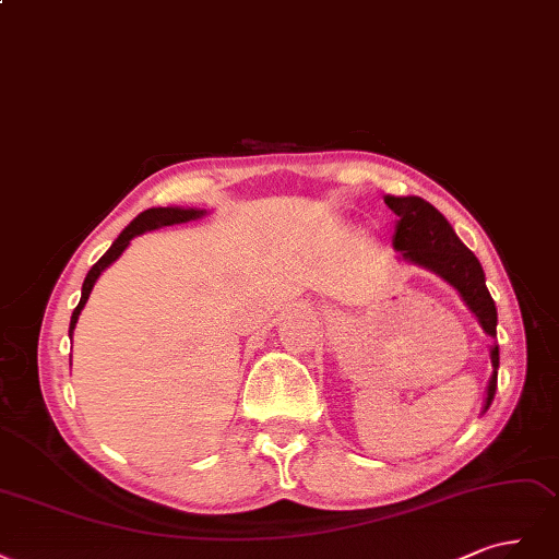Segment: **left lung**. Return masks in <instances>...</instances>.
<instances>
[{
	"mask_svg": "<svg viewBox=\"0 0 559 559\" xmlns=\"http://www.w3.org/2000/svg\"><path fill=\"white\" fill-rule=\"evenodd\" d=\"M385 204L400 215L394 227L392 246L418 266L439 274L443 281L455 287L464 304L478 318L483 332L497 336V306L490 297L485 274L478 258L466 248L455 229L443 215L420 197H385ZM492 378L485 397V411L490 408L497 392V369H499V346L490 350Z\"/></svg>",
	"mask_w": 559,
	"mask_h": 559,
	"instance_id": "8db88e82",
	"label": "left lung"
}]
</instances>
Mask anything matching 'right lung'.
<instances>
[{
  "label": "right lung",
  "instance_id": "1",
  "mask_svg": "<svg viewBox=\"0 0 559 559\" xmlns=\"http://www.w3.org/2000/svg\"><path fill=\"white\" fill-rule=\"evenodd\" d=\"M204 213H206V211H197V209H178V206H167V209H148V211L139 213L136 218L120 231V237L111 243V248L106 250V253H104V255L93 264V269H90V272H87V276H85V281H83L81 301H79V306L74 309V313H71L69 336L74 334V328H76V322H79V316H81V311H83V306H85V301H87L90 293H93V287H95L97 278L102 276V272H104L106 266L114 264V262L122 255V250L130 246V241H132L134 237H139V234L148 231V229H157V227H167V225H178V223L197 221V218H202Z\"/></svg>",
  "mask_w": 559,
  "mask_h": 559
}]
</instances>
